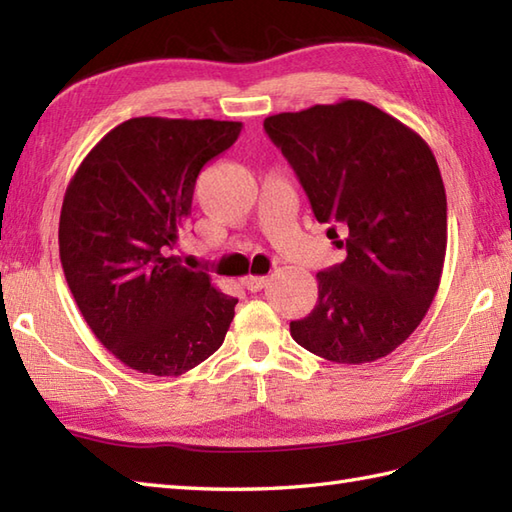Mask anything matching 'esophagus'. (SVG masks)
Instances as JSON below:
<instances>
[{
    "label": "esophagus",
    "mask_w": 512,
    "mask_h": 512,
    "mask_svg": "<svg viewBox=\"0 0 512 512\" xmlns=\"http://www.w3.org/2000/svg\"><path fill=\"white\" fill-rule=\"evenodd\" d=\"M242 284H244L246 290H250V292H259L262 288H266L268 279H266V277H257V275H248V277L242 279Z\"/></svg>",
    "instance_id": "esophagus-1"
}]
</instances>
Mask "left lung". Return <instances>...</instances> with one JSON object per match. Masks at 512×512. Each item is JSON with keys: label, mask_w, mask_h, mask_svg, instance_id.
I'll list each match as a JSON object with an SVG mask.
<instances>
[{"label": "left lung", "mask_w": 512, "mask_h": 512, "mask_svg": "<svg viewBox=\"0 0 512 512\" xmlns=\"http://www.w3.org/2000/svg\"><path fill=\"white\" fill-rule=\"evenodd\" d=\"M266 134L295 169L314 217L347 233L345 262L317 273L319 299L290 334L325 361L363 365L396 350L436 297L447 193L431 147L372 103L281 112ZM328 237H339L332 226Z\"/></svg>", "instance_id": "1"}]
</instances>
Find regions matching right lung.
<instances>
[{"mask_svg":"<svg viewBox=\"0 0 512 512\" xmlns=\"http://www.w3.org/2000/svg\"><path fill=\"white\" fill-rule=\"evenodd\" d=\"M239 132L242 123L213 118H129L65 189V281L96 339L136 372L180 376L224 343L237 299L169 250L191 215L198 173Z\"/></svg>","mask_w":512,"mask_h":512,"instance_id":"1","label":"right lung"}]
</instances>
